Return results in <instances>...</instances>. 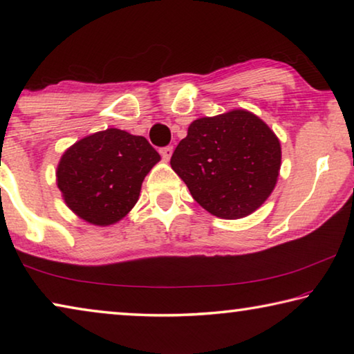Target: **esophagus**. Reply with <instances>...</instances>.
Segmentation results:
<instances>
[{
	"instance_id": "obj_1",
	"label": "esophagus",
	"mask_w": 354,
	"mask_h": 354,
	"mask_svg": "<svg viewBox=\"0 0 354 354\" xmlns=\"http://www.w3.org/2000/svg\"><path fill=\"white\" fill-rule=\"evenodd\" d=\"M171 154H173V147H165V148L160 149V156H162V159L165 160V162H169Z\"/></svg>"
}]
</instances>
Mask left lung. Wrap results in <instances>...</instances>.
Segmentation results:
<instances>
[{
	"instance_id": "8db88e82",
	"label": "left lung",
	"mask_w": 354,
	"mask_h": 354,
	"mask_svg": "<svg viewBox=\"0 0 354 354\" xmlns=\"http://www.w3.org/2000/svg\"><path fill=\"white\" fill-rule=\"evenodd\" d=\"M170 165L207 212L243 218L259 209L277 185L281 143L253 112L232 109L192 122Z\"/></svg>"
}]
</instances>
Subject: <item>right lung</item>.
<instances>
[{"label":"right lung","mask_w":354,"mask_h":354,"mask_svg":"<svg viewBox=\"0 0 354 354\" xmlns=\"http://www.w3.org/2000/svg\"><path fill=\"white\" fill-rule=\"evenodd\" d=\"M159 160V153L145 137L109 128L65 149L56 183L65 205L77 217L109 226L134 207L143 179Z\"/></svg>","instance_id":"right-lung-1"}]
</instances>
